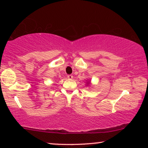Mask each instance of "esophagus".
<instances>
[{"label":"esophagus","instance_id":"esophagus-1","mask_svg":"<svg viewBox=\"0 0 148 148\" xmlns=\"http://www.w3.org/2000/svg\"><path fill=\"white\" fill-rule=\"evenodd\" d=\"M67 77H68L69 79H72L73 76H72V75H68V76H67Z\"/></svg>","mask_w":148,"mask_h":148}]
</instances>
